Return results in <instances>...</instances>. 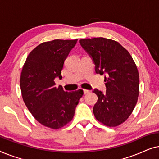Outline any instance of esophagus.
<instances>
[{"instance_id":"1","label":"esophagus","mask_w":159,"mask_h":159,"mask_svg":"<svg viewBox=\"0 0 159 159\" xmlns=\"http://www.w3.org/2000/svg\"><path fill=\"white\" fill-rule=\"evenodd\" d=\"M83 92H84V94H88V93H90V90H85V89H84V90H83Z\"/></svg>"}]
</instances>
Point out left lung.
Segmentation results:
<instances>
[{"instance_id": "left-lung-1", "label": "left lung", "mask_w": 159, "mask_h": 159, "mask_svg": "<svg viewBox=\"0 0 159 159\" xmlns=\"http://www.w3.org/2000/svg\"><path fill=\"white\" fill-rule=\"evenodd\" d=\"M80 43L92 58L95 72L105 75L106 92L93 90L98 96L93 107L95 118L108 127L121 125L138 101L139 73L133 58L118 42L110 39H82Z\"/></svg>"}]
</instances>
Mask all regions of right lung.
I'll use <instances>...</instances> for the list:
<instances>
[{
    "label": "right lung",
    "mask_w": 159,
    "mask_h": 159,
    "mask_svg": "<svg viewBox=\"0 0 159 159\" xmlns=\"http://www.w3.org/2000/svg\"><path fill=\"white\" fill-rule=\"evenodd\" d=\"M77 40H54L43 43L30 52L20 77L22 98L38 122L59 129L71 121L83 90L64 91L56 86L69 52Z\"/></svg>",
    "instance_id": "add662e5"
}]
</instances>
